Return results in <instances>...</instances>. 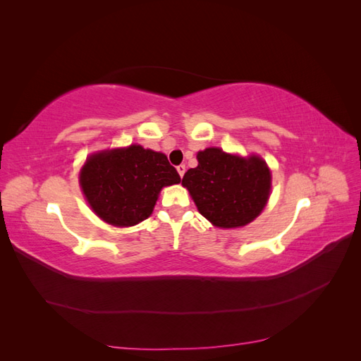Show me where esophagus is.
<instances>
[{
    "instance_id": "esophagus-1",
    "label": "esophagus",
    "mask_w": 361,
    "mask_h": 361,
    "mask_svg": "<svg viewBox=\"0 0 361 361\" xmlns=\"http://www.w3.org/2000/svg\"><path fill=\"white\" fill-rule=\"evenodd\" d=\"M185 171H187V169H185V166H183V164H180V166H178V173L180 174V178L183 176V174H185Z\"/></svg>"
}]
</instances>
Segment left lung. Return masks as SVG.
<instances>
[{
  "label": "left lung",
  "instance_id": "obj_1",
  "mask_svg": "<svg viewBox=\"0 0 361 361\" xmlns=\"http://www.w3.org/2000/svg\"><path fill=\"white\" fill-rule=\"evenodd\" d=\"M199 166L183 174L199 212L223 228L251 223L264 209L271 190V173L259 157L228 155L218 147L197 154Z\"/></svg>",
  "mask_w": 361,
  "mask_h": 361
}]
</instances>
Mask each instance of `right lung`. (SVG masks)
Instances as JSON below:
<instances>
[{
	"label": "right lung",
	"instance_id": "1",
	"mask_svg": "<svg viewBox=\"0 0 361 361\" xmlns=\"http://www.w3.org/2000/svg\"><path fill=\"white\" fill-rule=\"evenodd\" d=\"M179 182V173L166 155L138 145L90 157L80 174L92 209L104 221L118 227L146 220L161 188Z\"/></svg>",
	"mask_w": 361,
	"mask_h": 361
}]
</instances>
